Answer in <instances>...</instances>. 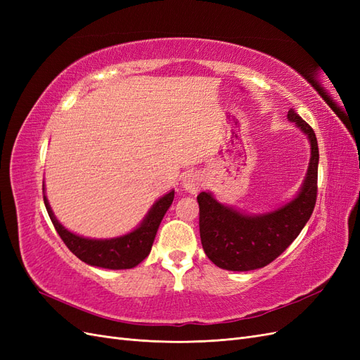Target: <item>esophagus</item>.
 <instances>
[{
    "label": "esophagus",
    "instance_id": "obj_1",
    "mask_svg": "<svg viewBox=\"0 0 360 360\" xmlns=\"http://www.w3.org/2000/svg\"><path fill=\"white\" fill-rule=\"evenodd\" d=\"M201 181H202V179L198 172H189L183 179V188L191 193H195L200 189Z\"/></svg>",
    "mask_w": 360,
    "mask_h": 360
}]
</instances>
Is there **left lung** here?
Here are the masks:
<instances>
[{
	"label": "left lung",
	"instance_id": "obj_1",
	"mask_svg": "<svg viewBox=\"0 0 360 360\" xmlns=\"http://www.w3.org/2000/svg\"><path fill=\"white\" fill-rule=\"evenodd\" d=\"M288 118L308 135L311 143L308 174L296 198L267 214L246 216L219 204L207 192L197 197L202 249L217 267L248 271L267 266L284 252L309 221L319 191L317 136L294 110L288 111Z\"/></svg>",
	"mask_w": 360,
	"mask_h": 360
}]
</instances>
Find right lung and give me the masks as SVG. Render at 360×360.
<instances>
[{"label": "right lung", "instance_id": "1", "mask_svg": "<svg viewBox=\"0 0 360 360\" xmlns=\"http://www.w3.org/2000/svg\"><path fill=\"white\" fill-rule=\"evenodd\" d=\"M174 200V191L162 197L148 212L135 231L126 236L110 238V240H94V238H84L68 231L53 216L48 200L43 195L48 214L56 226L58 236L72 252L84 263L103 269H132L138 266L151 250L155 242L158 228L165 216Z\"/></svg>", "mask_w": 360, "mask_h": 360}]
</instances>
